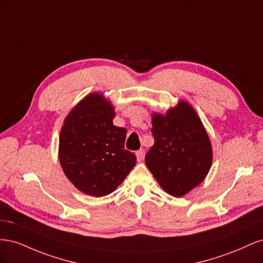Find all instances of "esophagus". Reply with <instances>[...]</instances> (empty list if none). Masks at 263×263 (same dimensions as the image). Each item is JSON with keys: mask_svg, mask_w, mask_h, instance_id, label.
<instances>
[{"mask_svg": "<svg viewBox=\"0 0 263 263\" xmlns=\"http://www.w3.org/2000/svg\"><path fill=\"white\" fill-rule=\"evenodd\" d=\"M136 157H137V161H141L144 159V150L140 149L138 151H136Z\"/></svg>", "mask_w": 263, "mask_h": 263, "instance_id": "obj_1", "label": "esophagus"}]
</instances>
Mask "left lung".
Listing matches in <instances>:
<instances>
[{"mask_svg": "<svg viewBox=\"0 0 263 263\" xmlns=\"http://www.w3.org/2000/svg\"><path fill=\"white\" fill-rule=\"evenodd\" d=\"M155 144L145 157L149 171L166 193L181 197L208 176L213 149L208 132L186 101H179L165 114H153Z\"/></svg>", "mask_w": 263, "mask_h": 263, "instance_id": "left-lung-1", "label": "left lung"}]
</instances>
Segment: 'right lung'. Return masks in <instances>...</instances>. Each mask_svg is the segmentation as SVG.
<instances>
[{"instance_id":"right-lung-1","label":"right lung","mask_w":263,"mask_h":263,"mask_svg":"<svg viewBox=\"0 0 263 263\" xmlns=\"http://www.w3.org/2000/svg\"><path fill=\"white\" fill-rule=\"evenodd\" d=\"M115 108L102 93L87 94L70 110L59 136V161L82 193L108 195L128 176L136 156L125 149L127 130L113 125Z\"/></svg>"}]
</instances>
